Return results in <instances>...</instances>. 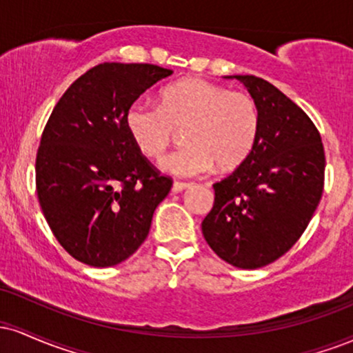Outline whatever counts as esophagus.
<instances>
[{"label": "esophagus", "mask_w": 353, "mask_h": 353, "mask_svg": "<svg viewBox=\"0 0 353 353\" xmlns=\"http://www.w3.org/2000/svg\"><path fill=\"white\" fill-rule=\"evenodd\" d=\"M188 188H190L189 182L174 181V184H172V192H181V190H184V189H188Z\"/></svg>", "instance_id": "1"}]
</instances>
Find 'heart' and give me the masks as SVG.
<instances>
[{"label":"heart","mask_w":353,"mask_h":353,"mask_svg":"<svg viewBox=\"0 0 353 353\" xmlns=\"http://www.w3.org/2000/svg\"><path fill=\"white\" fill-rule=\"evenodd\" d=\"M125 131L148 159L157 161L184 128L185 145L165 156L163 169L190 177L209 172L214 165L236 169L249 157L259 131L261 111L249 92L230 91L201 78L169 84L159 103L136 101L125 109Z\"/></svg>","instance_id":"heart-1"}]
</instances>
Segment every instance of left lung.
<instances>
[{
    "instance_id": "obj_1",
    "label": "left lung",
    "mask_w": 353,
    "mask_h": 353,
    "mask_svg": "<svg viewBox=\"0 0 353 353\" xmlns=\"http://www.w3.org/2000/svg\"><path fill=\"white\" fill-rule=\"evenodd\" d=\"M242 81L261 111L252 152L214 184L202 234L222 261L239 269L272 264L309 225L325 179L322 137L292 99L257 76Z\"/></svg>"
}]
</instances>
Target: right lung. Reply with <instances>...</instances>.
Wrapping results in <instances>:
<instances>
[{"instance_id":"1","label":"right lung","mask_w":353,"mask_h":353,"mask_svg":"<svg viewBox=\"0 0 353 353\" xmlns=\"http://www.w3.org/2000/svg\"><path fill=\"white\" fill-rule=\"evenodd\" d=\"M172 71L101 63L61 96L36 152V192L51 232L71 257L117 265L139 249L172 188L125 131V109Z\"/></svg>"}]
</instances>
